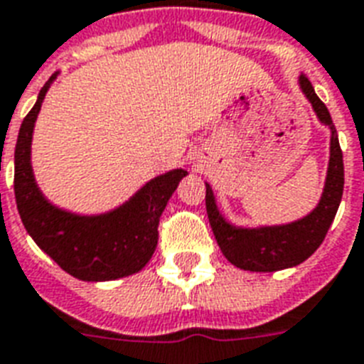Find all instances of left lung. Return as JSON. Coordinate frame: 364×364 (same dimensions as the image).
I'll return each instance as SVG.
<instances>
[{"mask_svg":"<svg viewBox=\"0 0 364 364\" xmlns=\"http://www.w3.org/2000/svg\"><path fill=\"white\" fill-rule=\"evenodd\" d=\"M299 85L305 97L311 101L318 120L326 124L332 132L330 139V162L326 185L318 206L307 218L296 223L263 229H237L221 218L213 200L210 185H206V210L210 225L215 235L223 256L238 269L273 273L281 269L294 267L305 262L323 244L332 221L336 218L338 206L343 194V156L338 141L336 127L332 124L326 105L317 97L311 82L299 76Z\"/></svg>","mask_w":364,"mask_h":364,"instance_id":"8db88e82","label":"left lung"}]
</instances>
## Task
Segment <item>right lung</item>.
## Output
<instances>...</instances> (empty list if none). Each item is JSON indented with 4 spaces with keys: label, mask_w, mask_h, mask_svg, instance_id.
I'll use <instances>...</instances> for the list:
<instances>
[{
    "label": "right lung",
    "mask_w": 364,
    "mask_h": 364,
    "mask_svg": "<svg viewBox=\"0 0 364 364\" xmlns=\"http://www.w3.org/2000/svg\"><path fill=\"white\" fill-rule=\"evenodd\" d=\"M51 80L22 120L15 149V198L30 237L66 273L80 281H112L145 267L158 244V221L185 170L152 179L132 200L97 218H80L41 196L30 166L32 129Z\"/></svg>",
    "instance_id": "add662e5"
}]
</instances>
